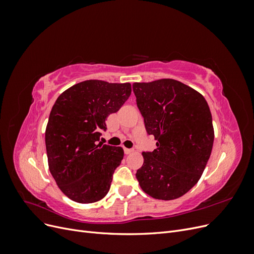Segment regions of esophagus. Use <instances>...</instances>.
Listing matches in <instances>:
<instances>
[{"label":"esophagus","mask_w":254,"mask_h":254,"mask_svg":"<svg viewBox=\"0 0 254 254\" xmlns=\"http://www.w3.org/2000/svg\"><path fill=\"white\" fill-rule=\"evenodd\" d=\"M124 151H125L126 155H130V153L134 151V149L133 148H124Z\"/></svg>","instance_id":"esophagus-1"}]
</instances>
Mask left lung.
I'll return each instance as SVG.
<instances>
[{
  "label": "left lung",
  "mask_w": 254,
  "mask_h": 254,
  "mask_svg": "<svg viewBox=\"0 0 254 254\" xmlns=\"http://www.w3.org/2000/svg\"><path fill=\"white\" fill-rule=\"evenodd\" d=\"M136 105L157 148L142 152L135 177L152 198L173 200L200 179L214 142L212 114L204 97L178 80L132 84Z\"/></svg>",
  "instance_id": "left-lung-1"
}]
</instances>
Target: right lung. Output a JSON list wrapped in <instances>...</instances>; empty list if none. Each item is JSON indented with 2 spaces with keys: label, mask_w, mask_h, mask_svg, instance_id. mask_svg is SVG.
I'll return each mask as SVG.
<instances>
[{
  "label": "right lung",
  "mask_w": 254,
  "mask_h": 254,
  "mask_svg": "<svg viewBox=\"0 0 254 254\" xmlns=\"http://www.w3.org/2000/svg\"><path fill=\"white\" fill-rule=\"evenodd\" d=\"M131 94V84L86 80L61 93L45 129L50 172L73 201L92 203L108 193L124 157L122 147L97 144L108 115Z\"/></svg>",
  "instance_id": "add662e5"
}]
</instances>
